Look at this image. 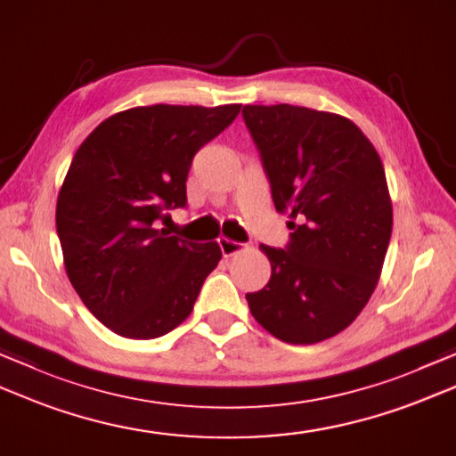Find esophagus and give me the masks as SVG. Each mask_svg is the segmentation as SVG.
<instances>
[{
  "label": "esophagus",
  "mask_w": 456,
  "mask_h": 456,
  "mask_svg": "<svg viewBox=\"0 0 456 456\" xmlns=\"http://www.w3.org/2000/svg\"><path fill=\"white\" fill-rule=\"evenodd\" d=\"M217 243H219V248H221L223 256H233V255H237L240 251H245V245L243 243H237V240H231L227 237H219Z\"/></svg>",
  "instance_id": "obj_1"
}]
</instances>
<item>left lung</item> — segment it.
<instances>
[{"mask_svg": "<svg viewBox=\"0 0 456 456\" xmlns=\"http://www.w3.org/2000/svg\"><path fill=\"white\" fill-rule=\"evenodd\" d=\"M243 118L274 208L292 219L287 248L261 245L273 273L263 290L247 294L248 308L282 342L328 340L368 305L386 261L394 209L381 158L334 112L247 104Z\"/></svg>", "mask_w": 456, "mask_h": 456, "instance_id": "1", "label": "left lung"}]
</instances>
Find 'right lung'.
I'll return each mask as SVG.
<instances>
[{
  "label": "right lung",
  "mask_w": 456,
  "mask_h": 456,
  "mask_svg": "<svg viewBox=\"0 0 456 456\" xmlns=\"http://www.w3.org/2000/svg\"><path fill=\"white\" fill-rule=\"evenodd\" d=\"M239 110L136 106L98 124L78 146L59 191L57 235L70 284L114 334L151 340L191 314L221 248L167 237L154 221L185 208L195 151Z\"/></svg>",
  "instance_id": "1"
}]
</instances>
